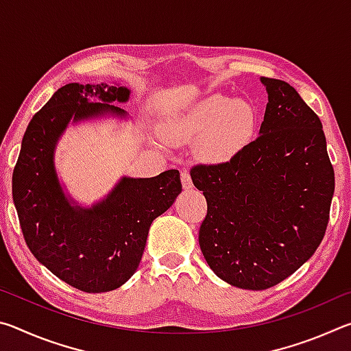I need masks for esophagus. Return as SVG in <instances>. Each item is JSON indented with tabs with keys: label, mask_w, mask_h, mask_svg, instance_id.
<instances>
[{
	"label": "esophagus",
	"mask_w": 351,
	"mask_h": 351,
	"mask_svg": "<svg viewBox=\"0 0 351 351\" xmlns=\"http://www.w3.org/2000/svg\"><path fill=\"white\" fill-rule=\"evenodd\" d=\"M181 182H182L184 190H192L193 189V182H192V178H190V175H189V171H182Z\"/></svg>",
	"instance_id": "34e87169"
}]
</instances>
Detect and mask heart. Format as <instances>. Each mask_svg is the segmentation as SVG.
I'll return each instance as SVG.
<instances>
[{"label":"heart","mask_w":351,"mask_h":351,"mask_svg":"<svg viewBox=\"0 0 351 351\" xmlns=\"http://www.w3.org/2000/svg\"><path fill=\"white\" fill-rule=\"evenodd\" d=\"M257 127V112L245 100L209 94L171 119L167 138L190 142L198 137V153L207 162L230 161L249 142Z\"/></svg>","instance_id":"b5f03b06"}]
</instances>
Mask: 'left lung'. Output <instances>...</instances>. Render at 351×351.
I'll return each mask as SVG.
<instances>
[{"mask_svg": "<svg viewBox=\"0 0 351 351\" xmlns=\"http://www.w3.org/2000/svg\"><path fill=\"white\" fill-rule=\"evenodd\" d=\"M268 93L258 138L230 161L197 165L207 215L199 247L226 283L274 287L316 252L330 218L335 170L320 119L289 83L260 77Z\"/></svg>", "mask_w": 351, "mask_h": 351, "instance_id": "1", "label": "left lung"}]
</instances>
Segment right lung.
Here are the masks:
<instances>
[{"label":"right lung","instance_id":"right-lung-1","mask_svg":"<svg viewBox=\"0 0 351 351\" xmlns=\"http://www.w3.org/2000/svg\"><path fill=\"white\" fill-rule=\"evenodd\" d=\"M132 90L68 83L32 117L12 176V197L26 245L52 274L85 293L121 288L138 269L153 219L181 193L178 170L122 176L104 198L82 204L58 175L56 152L69 123L130 121L121 106Z\"/></svg>","mask_w":351,"mask_h":351}]
</instances>
